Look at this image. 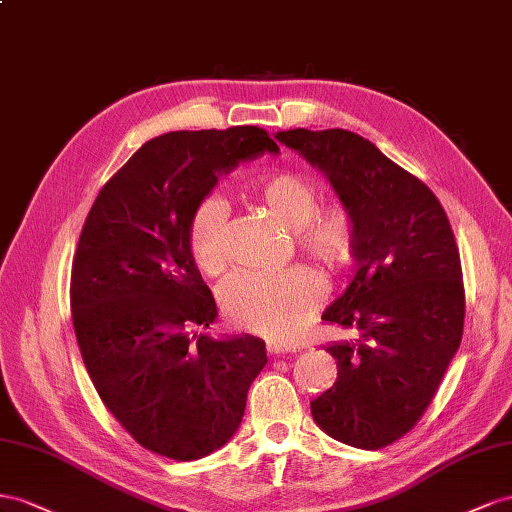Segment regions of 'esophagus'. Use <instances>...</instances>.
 Returning a JSON list of instances; mask_svg holds the SVG:
<instances>
[{
    "label": "esophagus",
    "instance_id": "1",
    "mask_svg": "<svg viewBox=\"0 0 512 512\" xmlns=\"http://www.w3.org/2000/svg\"><path fill=\"white\" fill-rule=\"evenodd\" d=\"M266 349L270 354H291V352H296V345H291V343H281V341H268L266 343Z\"/></svg>",
    "mask_w": 512,
    "mask_h": 512
}]
</instances>
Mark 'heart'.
<instances>
[{"label":"heart","instance_id":"obj_1","mask_svg":"<svg viewBox=\"0 0 512 512\" xmlns=\"http://www.w3.org/2000/svg\"><path fill=\"white\" fill-rule=\"evenodd\" d=\"M244 195L291 231L300 253L328 272H341L358 251V221L343 199L317 203V188L298 173L281 171L244 186ZM227 206L201 197L188 218L186 242L193 264L208 276L227 268ZM324 294L319 276L306 266L274 274L240 272L223 287V306L233 324L270 339L300 332Z\"/></svg>","mask_w":512,"mask_h":512}]
</instances>
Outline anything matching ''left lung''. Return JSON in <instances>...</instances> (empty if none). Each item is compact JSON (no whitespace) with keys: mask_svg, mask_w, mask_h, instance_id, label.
<instances>
[{"mask_svg":"<svg viewBox=\"0 0 512 512\" xmlns=\"http://www.w3.org/2000/svg\"><path fill=\"white\" fill-rule=\"evenodd\" d=\"M326 178L358 221L356 274L321 315L354 332L326 347L337 382L311 401L317 425L377 450L412 431L463 337L465 289L448 216L431 188L343 128L276 133Z\"/></svg>","mask_w":512,"mask_h":512,"instance_id":"1","label":"left lung"}]
</instances>
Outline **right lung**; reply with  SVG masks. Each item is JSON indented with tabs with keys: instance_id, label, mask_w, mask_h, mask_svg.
<instances>
[{
	"instance_id": "1",
	"label": "right lung",
	"mask_w": 512,
	"mask_h": 512,
	"mask_svg": "<svg viewBox=\"0 0 512 512\" xmlns=\"http://www.w3.org/2000/svg\"><path fill=\"white\" fill-rule=\"evenodd\" d=\"M279 152L264 128L180 130L130 156L100 188L72 259L70 311L102 403L145 450L195 461L229 442L266 367L255 337H188L216 302L188 253L195 203L218 173Z\"/></svg>"
}]
</instances>
